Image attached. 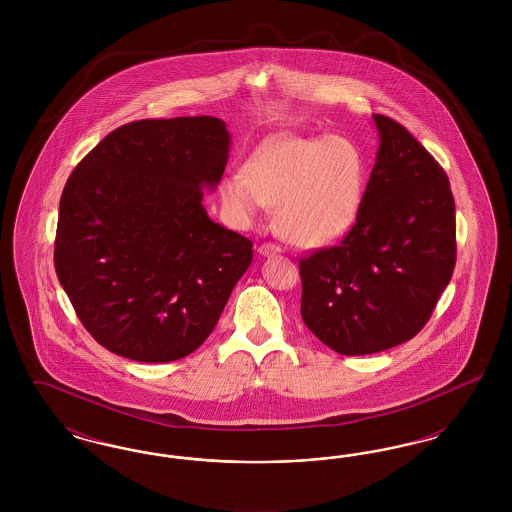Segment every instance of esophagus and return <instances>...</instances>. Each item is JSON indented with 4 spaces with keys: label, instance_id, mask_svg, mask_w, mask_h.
<instances>
[{
    "label": "esophagus",
    "instance_id": "obj_1",
    "mask_svg": "<svg viewBox=\"0 0 512 512\" xmlns=\"http://www.w3.org/2000/svg\"><path fill=\"white\" fill-rule=\"evenodd\" d=\"M280 251H282V247H280V245H276V244H261V245H259V253H261V255H265V257H267V255H272V253H280Z\"/></svg>",
    "mask_w": 512,
    "mask_h": 512
}]
</instances>
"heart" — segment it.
I'll return each mask as SVG.
<instances>
[{"label":"heart","mask_w":512,"mask_h":512,"mask_svg":"<svg viewBox=\"0 0 512 512\" xmlns=\"http://www.w3.org/2000/svg\"><path fill=\"white\" fill-rule=\"evenodd\" d=\"M365 194V157L343 136H276L257 147L244 172L220 182L226 217L238 226L276 205L282 234L293 244L320 247L355 224Z\"/></svg>","instance_id":"b5f03b06"}]
</instances>
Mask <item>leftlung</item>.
I'll return each instance as SVG.
<instances>
[{
  "instance_id": "left-lung-1",
  "label": "left lung",
  "mask_w": 512,
  "mask_h": 512,
  "mask_svg": "<svg viewBox=\"0 0 512 512\" xmlns=\"http://www.w3.org/2000/svg\"><path fill=\"white\" fill-rule=\"evenodd\" d=\"M374 124L380 147L355 224L299 261L303 322L341 355L414 338L457 261L447 174L403 124L384 115Z\"/></svg>"
}]
</instances>
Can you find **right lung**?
Listing matches in <instances>:
<instances>
[{
    "label": "right lung",
    "mask_w": 512,
    "mask_h": 512,
    "mask_svg": "<svg viewBox=\"0 0 512 512\" xmlns=\"http://www.w3.org/2000/svg\"><path fill=\"white\" fill-rule=\"evenodd\" d=\"M230 134L215 117L128 122L69 176L59 203L55 272L74 311L115 355L171 363L209 338L251 240L207 217Z\"/></svg>",
    "instance_id": "obj_1"
}]
</instances>
